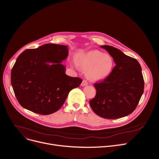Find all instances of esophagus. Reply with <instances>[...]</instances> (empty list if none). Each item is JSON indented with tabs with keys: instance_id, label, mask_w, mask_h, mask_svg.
<instances>
[{
	"instance_id": "obj_1",
	"label": "esophagus",
	"mask_w": 159,
	"mask_h": 159,
	"mask_svg": "<svg viewBox=\"0 0 159 159\" xmlns=\"http://www.w3.org/2000/svg\"><path fill=\"white\" fill-rule=\"evenodd\" d=\"M88 85V82L86 80H83L82 83H81V86H87Z\"/></svg>"
}]
</instances>
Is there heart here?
Here are the masks:
<instances>
[{"label":"heart","mask_w":159,"mask_h":159,"mask_svg":"<svg viewBox=\"0 0 159 159\" xmlns=\"http://www.w3.org/2000/svg\"><path fill=\"white\" fill-rule=\"evenodd\" d=\"M78 62L83 69L88 70V76L93 80H101L107 77L113 66V60L110 55L97 50L79 57Z\"/></svg>","instance_id":"1"}]
</instances>
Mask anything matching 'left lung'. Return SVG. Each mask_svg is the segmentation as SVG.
<instances>
[{
	"instance_id": "1",
	"label": "left lung",
	"mask_w": 159,
	"mask_h": 159,
	"mask_svg": "<svg viewBox=\"0 0 159 159\" xmlns=\"http://www.w3.org/2000/svg\"><path fill=\"white\" fill-rule=\"evenodd\" d=\"M113 57L116 64L102 82L95 83V97L89 101L98 116L116 119L131 114L143 94L144 82L139 62L111 46H101Z\"/></svg>"
}]
</instances>
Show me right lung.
I'll list each match as a JSON object with an SVG mask.
<instances>
[{
  "instance_id": "add662e5",
  "label": "right lung",
  "mask_w": 159,
  "mask_h": 159,
  "mask_svg": "<svg viewBox=\"0 0 159 159\" xmlns=\"http://www.w3.org/2000/svg\"><path fill=\"white\" fill-rule=\"evenodd\" d=\"M68 55V46L46 44L24 51L16 58L11 83L19 104L30 111L49 115L58 111L70 91L82 80L66 74L62 64Z\"/></svg>"
}]
</instances>
